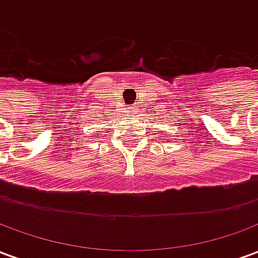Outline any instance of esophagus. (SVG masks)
I'll use <instances>...</instances> for the list:
<instances>
[{"label":"esophagus","instance_id":"esophagus-1","mask_svg":"<svg viewBox=\"0 0 258 258\" xmlns=\"http://www.w3.org/2000/svg\"><path fill=\"white\" fill-rule=\"evenodd\" d=\"M131 112H135V107H131Z\"/></svg>","mask_w":258,"mask_h":258}]
</instances>
